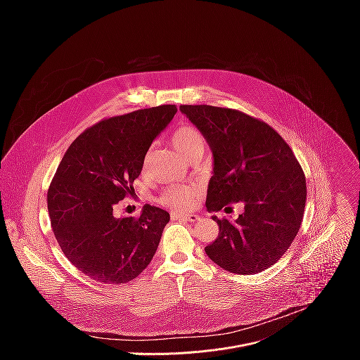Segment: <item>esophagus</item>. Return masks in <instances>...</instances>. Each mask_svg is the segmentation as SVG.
<instances>
[{
  "label": "esophagus",
  "mask_w": 360,
  "mask_h": 360,
  "mask_svg": "<svg viewBox=\"0 0 360 360\" xmlns=\"http://www.w3.org/2000/svg\"><path fill=\"white\" fill-rule=\"evenodd\" d=\"M172 219H182V221H189V222H196L199 219L198 215L195 214H178V212H174L172 214Z\"/></svg>",
  "instance_id": "34e87169"
}]
</instances>
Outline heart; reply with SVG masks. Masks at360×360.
Wrapping results in <instances>:
<instances>
[{
    "label": "heart",
    "mask_w": 360,
    "mask_h": 360,
    "mask_svg": "<svg viewBox=\"0 0 360 360\" xmlns=\"http://www.w3.org/2000/svg\"><path fill=\"white\" fill-rule=\"evenodd\" d=\"M172 143L179 155L186 160L195 152H203V138L192 125H181L172 135ZM199 189L195 185H171L164 189L161 200L176 211L193 207Z\"/></svg>",
    "instance_id": "obj_1"
}]
</instances>
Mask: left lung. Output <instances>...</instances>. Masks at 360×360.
I'll return each instance as SVG.
<instances>
[{
	"instance_id": "1",
	"label": "left lung",
	"mask_w": 360,
	"mask_h": 360,
	"mask_svg": "<svg viewBox=\"0 0 360 360\" xmlns=\"http://www.w3.org/2000/svg\"><path fill=\"white\" fill-rule=\"evenodd\" d=\"M181 112L207 139L214 157L207 210L236 221H217L218 238L205 248L228 272L253 275L276 264L289 249L303 219L306 179L292 149L268 124L240 111L212 105H181Z\"/></svg>"
}]
</instances>
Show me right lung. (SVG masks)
<instances>
[{
    "label": "right lung",
    "mask_w": 360,
    "mask_h": 360,
    "mask_svg": "<svg viewBox=\"0 0 360 360\" xmlns=\"http://www.w3.org/2000/svg\"><path fill=\"white\" fill-rule=\"evenodd\" d=\"M176 111L160 105L101 121L61 160L46 195L51 226L64 255L88 278L129 282L155 255L169 214L145 205L139 218H118L115 207L134 193L152 141Z\"/></svg>",
    "instance_id": "right-lung-1"
}]
</instances>
